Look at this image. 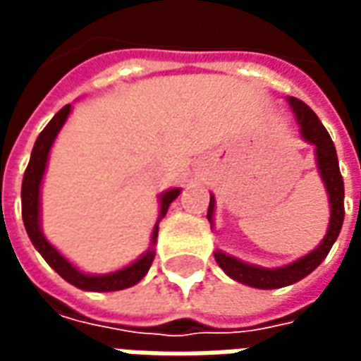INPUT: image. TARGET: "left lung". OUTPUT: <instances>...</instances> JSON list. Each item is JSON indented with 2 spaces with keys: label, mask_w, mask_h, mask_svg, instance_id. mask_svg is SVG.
<instances>
[{
  "label": "left lung",
  "mask_w": 361,
  "mask_h": 361,
  "mask_svg": "<svg viewBox=\"0 0 361 361\" xmlns=\"http://www.w3.org/2000/svg\"><path fill=\"white\" fill-rule=\"evenodd\" d=\"M286 100L292 111H294L302 139L315 147V162H317L319 176L325 183L329 207H331V219H329L325 238L321 240L317 247L310 251L307 255L295 259V261L284 267L265 269V267L251 265V263L240 261V259L232 257L224 251H214L216 263L230 279H234L235 282H242L245 286L259 288V290H276V288L290 286V284L305 279L310 272L315 271L329 255L333 243L336 242V238L341 234L342 222H344V181H342L341 170H338V157H336L333 139H331V135L326 133L323 123L319 121L315 111L311 110L307 104H303L302 100H298L294 96H288ZM214 204H216L214 203V195H211L209 212H207L211 228L214 226Z\"/></svg>",
  "instance_id": "8db88e82"
}]
</instances>
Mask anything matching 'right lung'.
Segmentation results:
<instances>
[{
	"label": "right lung",
	"instance_id": "obj_1",
	"mask_svg": "<svg viewBox=\"0 0 361 361\" xmlns=\"http://www.w3.org/2000/svg\"><path fill=\"white\" fill-rule=\"evenodd\" d=\"M71 110H73L71 104H67L66 108H61L51 118L50 123L44 127V131L38 135V139H36L35 149H32V154H30V162H28L27 172H25V178H23V189H20L23 222H25L27 234L30 238L32 245L36 247V251L69 284L81 288V290H87V292H116V290H126V288L135 286L149 272L150 265H152V259H154L158 224L166 216L168 207L173 203V199L181 193V189H168V191L160 193V197H158V203H160L158 220L154 228H152V234H150V247L142 253L141 257L135 259L133 263H129L123 269L108 272V274H89V272H82L81 269H77L71 261H67L46 240V235L42 232V220H40V189H42V180L44 173H46V166H48V158H50V150L54 147L56 137L61 131V127L66 126Z\"/></svg>",
	"mask_w": 361,
	"mask_h": 361
}]
</instances>
